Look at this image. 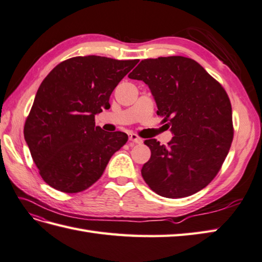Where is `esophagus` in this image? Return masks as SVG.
I'll use <instances>...</instances> for the list:
<instances>
[{
    "mask_svg": "<svg viewBox=\"0 0 262 262\" xmlns=\"http://www.w3.org/2000/svg\"><path fill=\"white\" fill-rule=\"evenodd\" d=\"M129 141H130L131 144L141 143V142H142V139H141L140 137H139V136L135 135V133H130V135H129Z\"/></svg>",
    "mask_w": 262,
    "mask_h": 262,
    "instance_id": "obj_1",
    "label": "esophagus"
}]
</instances>
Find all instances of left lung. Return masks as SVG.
<instances>
[{"mask_svg":"<svg viewBox=\"0 0 262 262\" xmlns=\"http://www.w3.org/2000/svg\"><path fill=\"white\" fill-rule=\"evenodd\" d=\"M143 80L170 127L168 146L144 143L151 157L143 165L144 182L167 199L193 195L217 175L233 140L230 98L223 86L199 62L183 56L144 59L129 75Z\"/></svg>","mask_w":262,"mask_h":262,"instance_id":"8db88e82","label":"left lung"}]
</instances>
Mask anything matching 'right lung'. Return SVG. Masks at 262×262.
<instances>
[{
	"label": "right lung",
	"mask_w": 262,
	"mask_h": 262,
	"mask_svg": "<svg viewBox=\"0 0 262 262\" xmlns=\"http://www.w3.org/2000/svg\"><path fill=\"white\" fill-rule=\"evenodd\" d=\"M138 61L73 57L42 80L23 133L40 176L52 188L73 194L91 187L126 143V133L95 126V114L110 108L113 90Z\"/></svg>",
	"instance_id": "obj_1"
}]
</instances>
